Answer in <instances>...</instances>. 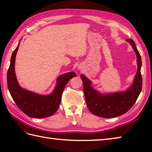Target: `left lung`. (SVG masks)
Listing matches in <instances>:
<instances>
[{
  "instance_id": "8db88e82",
  "label": "left lung",
  "mask_w": 152,
  "mask_h": 152,
  "mask_svg": "<svg viewBox=\"0 0 152 152\" xmlns=\"http://www.w3.org/2000/svg\"><path fill=\"white\" fill-rule=\"evenodd\" d=\"M127 41L129 43L137 55L138 69L133 83L127 91L108 94H101L93 89L91 82L82 74L83 83V93L87 106L93 114L104 118L117 117L128 112L137 100L142 87V78L140 72L142 61L134 42L131 39Z\"/></svg>"
}]
</instances>
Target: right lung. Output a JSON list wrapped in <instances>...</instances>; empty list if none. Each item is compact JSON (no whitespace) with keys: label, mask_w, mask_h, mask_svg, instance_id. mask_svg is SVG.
I'll list each match as a JSON object with an SVG mask.
<instances>
[{"label":"right lung","mask_w":152,"mask_h":152,"mask_svg":"<svg viewBox=\"0 0 152 152\" xmlns=\"http://www.w3.org/2000/svg\"><path fill=\"white\" fill-rule=\"evenodd\" d=\"M19 43L13 52L7 73V83L10 93L18 108L28 115L35 118H47L56 112L61 101V96L67 82L76 76L74 72L61 75L57 79V85L52 93L48 95L37 94L22 88L19 85L15 73V56Z\"/></svg>","instance_id":"obj_1"}]
</instances>
